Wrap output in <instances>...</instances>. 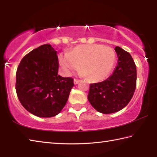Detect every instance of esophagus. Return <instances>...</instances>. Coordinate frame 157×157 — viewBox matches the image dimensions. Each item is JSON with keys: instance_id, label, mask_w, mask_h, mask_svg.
I'll return each mask as SVG.
<instances>
[{"instance_id": "34e87169", "label": "esophagus", "mask_w": 157, "mask_h": 157, "mask_svg": "<svg viewBox=\"0 0 157 157\" xmlns=\"http://www.w3.org/2000/svg\"><path fill=\"white\" fill-rule=\"evenodd\" d=\"M79 82V79H74V80H73V82H74V84H78Z\"/></svg>"}]
</instances>
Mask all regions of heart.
I'll list each match as a JSON object with an SVG mask.
<instances>
[{"label": "heart", "mask_w": 157, "mask_h": 157, "mask_svg": "<svg viewBox=\"0 0 157 157\" xmlns=\"http://www.w3.org/2000/svg\"><path fill=\"white\" fill-rule=\"evenodd\" d=\"M59 65L66 75H70L79 67V74L90 82H97L107 78L113 70L116 54L110 47L102 44H86L75 46L67 55L59 56Z\"/></svg>", "instance_id": "obj_1"}]
</instances>
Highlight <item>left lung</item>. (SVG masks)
Returning <instances> with one entry per match:
<instances>
[{"instance_id":"1","label":"left lung","mask_w":157,"mask_h":157,"mask_svg":"<svg viewBox=\"0 0 157 157\" xmlns=\"http://www.w3.org/2000/svg\"><path fill=\"white\" fill-rule=\"evenodd\" d=\"M115 50L118 61L113 74L105 81L91 84L88 95L93 107L105 114L126 107L136 86V67L131 55L118 46Z\"/></svg>"}]
</instances>
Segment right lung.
<instances>
[{
	"mask_svg": "<svg viewBox=\"0 0 157 157\" xmlns=\"http://www.w3.org/2000/svg\"><path fill=\"white\" fill-rule=\"evenodd\" d=\"M57 51L44 44L21 59L16 73V91L26 110L34 116L57 115L66 105L74 86L72 78L58 75Z\"/></svg>",
	"mask_w": 157,
	"mask_h": 157,
	"instance_id": "add662e5",
	"label": "right lung"
}]
</instances>
